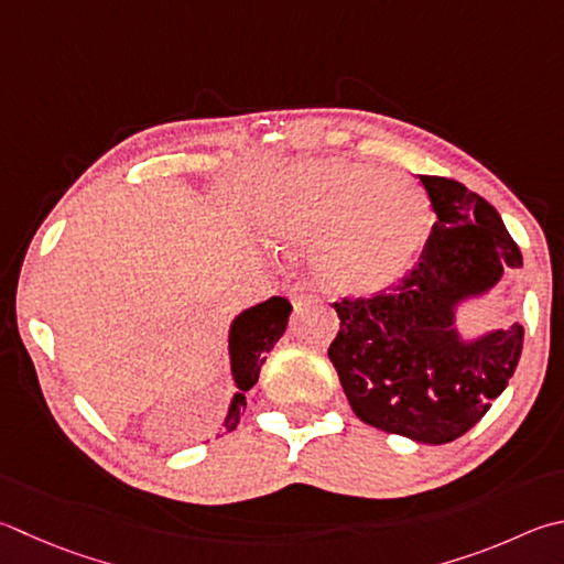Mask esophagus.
I'll return each instance as SVG.
<instances>
[{"mask_svg":"<svg viewBox=\"0 0 564 564\" xmlns=\"http://www.w3.org/2000/svg\"><path fill=\"white\" fill-rule=\"evenodd\" d=\"M289 295H291L295 308H303V305H311L317 299V291H315V285L311 281H299V283L291 285Z\"/></svg>","mask_w":564,"mask_h":564,"instance_id":"esophagus-1","label":"esophagus"}]
</instances>
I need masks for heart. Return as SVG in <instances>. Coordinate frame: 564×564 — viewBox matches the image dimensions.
I'll return each mask as SVG.
<instances>
[{
    "label": "heart",
    "instance_id": "obj_1",
    "mask_svg": "<svg viewBox=\"0 0 564 564\" xmlns=\"http://www.w3.org/2000/svg\"><path fill=\"white\" fill-rule=\"evenodd\" d=\"M429 224V199L412 180L343 158L291 162L261 199V229L291 247L321 241L323 271L345 291H375L399 279Z\"/></svg>",
    "mask_w": 564,
    "mask_h": 564
}]
</instances>
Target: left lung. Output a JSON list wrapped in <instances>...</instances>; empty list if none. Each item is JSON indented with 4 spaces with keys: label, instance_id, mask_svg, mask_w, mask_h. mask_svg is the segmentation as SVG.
I'll return each mask as SVG.
<instances>
[{
    "label": "left lung",
    "instance_id": "left-lung-1",
    "mask_svg": "<svg viewBox=\"0 0 564 564\" xmlns=\"http://www.w3.org/2000/svg\"><path fill=\"white\" fill-rule=\"evenodd\" d=\"M436 221L419 261L375 295H345L327 347L352 412L380 432L448 444L476 426L523 352V325L460 345L456 301L496 285L523 256L498 212L464 184L419 175Z\"/></svg>",
    "mask_w": 564,
    "mask_h": 564
}]
</instances>
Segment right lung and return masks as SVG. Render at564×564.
<instances>
[{
	"label": "right lung",
	"mask_w": 564,
	"mask_h": 564,
	"mask_svg": "<svg viewBox=\"0 0 564 564\" xmlns=\"http://www.w3.org/2000/svg\"><path fill=\"white\" fill-rule=\"evenodd\" d=\"M293 305L273 295V299L263 301L253 308L243 311L231 325L229 337V350H231V375L234 382L239 387V394L234 397L231 409L227 419H224V429L234 432L239 424V416L247 409V397L243 392L259 382L261 365L265 362V352H271V347L279 343L285 325H289Z\"/></svg>",
	"instance_id": "obj_1"
}]
</instances>
